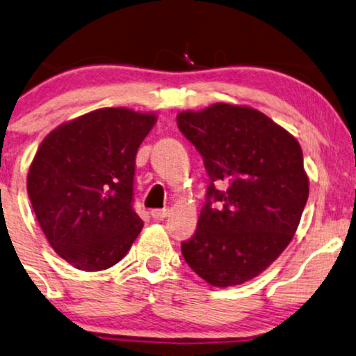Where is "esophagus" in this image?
I'll list each match as a JSON object with an SVG mask.
<instances>
[{"label": "esophagus", "instance_id": "34e87169", "mask_svg": "<svg viewBox=\"0 0 356 356\" xmlns=\"http://www.w3.org/2000/svg\"><path fill=\"white\" fill-rule=\"evenodd\" d=\"M169 213H170L169 209H154V211L151 212V216L154 220H164L165 217H169Z\"/></svg>", "mask_w": 356, "mask_h": 356}]
</instances>
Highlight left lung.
<instances>
[{
    "mask_svg": "<svg viewBox=\"0 0 356 356\" xmlns=\"http://www.w3.org/2000/svg\"><path fill=\"white\" fill-rule=\"evenodd\" d=\"M177 126L211 177L184 259L213 286L245 284L275 262L300 224L308 199L300 144L260 111L225 102L182 111Z\"/></svg>",
    "mask_w": 356,
    "mask_h": 356,
    "instance_id": "8db88e82",
    "label": "left lung"
}]
</instances>
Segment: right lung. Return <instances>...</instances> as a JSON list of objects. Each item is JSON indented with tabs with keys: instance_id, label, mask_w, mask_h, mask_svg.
Instances as JSON below:
<instances>
[{
	"instance_id": "obj_1",
	"label": "right lung",
	"mask_w": 356,
	"mask_h": 356,
	"mask_svg": "<svg viewBox=\"0 0 356 356\" xmlns=\"http://www.w3.org/2000/svg\"><path fill=\"white\" fill-rule=\"evenodd\" d=\"M157 115L102 108L63 122L29 165L28 195L41 230L61 259L106 270L143 230L132 209L136 154Z\"/></svg>"
}]
</instances>
